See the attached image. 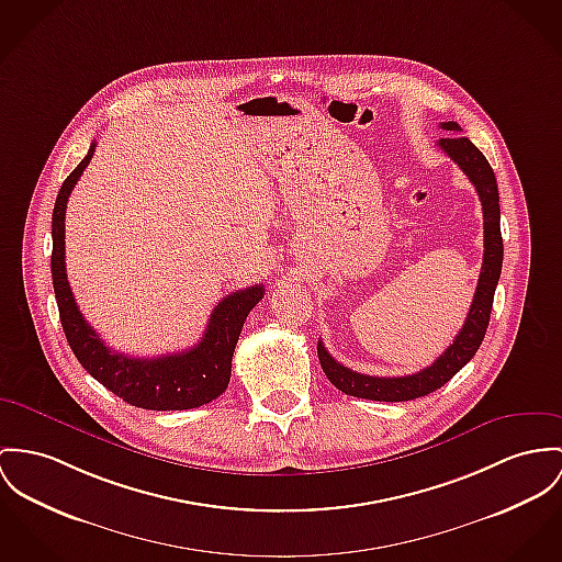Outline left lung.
Masks as SVG:
<instances>
[{
    "label": "left lung",
    "instance_id": "left-lung-1",
    "mask_svg": "<svg viewBox=\"0 0 562 562\" xmlns=\"http://www.w3.org/2000/svg\"><path fill=\"white\" fill-rule=\"evenodd\" d=\"M442 130L460 132L456 122H442ZM475 186L481 210H483V265L476 282L475 297L471 303L469 316L464 327L456 336L453 345L434 361L432 366L424 368L417 374L408 376H370L359 374L350 368L336 361L323 342H318V361L323 366L325 376L331 385L345 391L352 397H366L376 402H406L415 397H424L436 389L442 387L451 381L473 357L490 325V312L494 303V291L503 269V237H501V205H498V186L496 177L485 160V156L476 149L475 145L460 134L449 138H440L436 143Z\"/></svg>",
    "mask_w": 562,
    "mask_h": 562
}]
</instances>
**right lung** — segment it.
Returning <instances> with one entry per match:
<instances>
[{
	"label": "right lung",
	"mask_w": 562,
	"mask_h": 562,
	"mask_svg": "<svg viewBox=\"0 0 562 562\" xmlns=\"http://www.w3.org/2000/svg\"><path fill=\"white\" fill-rule=\"evenodd\" d=\"M93 151L95 143H91L86 158L61 183L50 224L53 291L68 345L81 361V366L100 385L113 391L117 397H122L132 406L147 411H188L210 404L228 387L231 361L241 327L250 310L262 300L265 289L262 284H255L244 291H235L222 302H217L201 342L183 352L140 359L111 350L91 329V325L83 318L79 305L75 302L66 276L64 252V222L68 196L86 171Z\"/></svg>",
	"instance_id": "right-lung-1"
}]
</instances>
